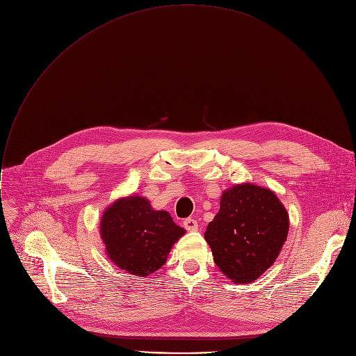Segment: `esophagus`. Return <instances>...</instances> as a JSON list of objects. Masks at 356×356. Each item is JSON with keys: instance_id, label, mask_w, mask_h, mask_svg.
<instances>
[{"instance_id": "esophagus-1", "label": "esophagus", "mask_w": 356, "mask_h": 356, "mask_svg": "<svg viewBox=\"0 0 356 356\" xmlns=\"http://www.w3.org/2000/svg\"><path fill=\"white\" fill-rule=\"evenodd\" d=\"M183 227H184L187 231H197L198 224H197V221L193 220V218H186V220L183 221Z\"/></svg>"}]
</instances>
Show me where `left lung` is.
Here are the masks:
<instances>
[{
	"label": "left lung",
	"mask_w": 356,
	"mask_h": 356,
	"mask_svg": "<svg viewBox=\"0 0 356 356\" xmlns=\"http://www.w3.org/2000/svg\"><path fill=\"white\" fill-rule=\"evenodd\" d=\"M287 232L289 214L277 195L242 183L222 193L204 238L220 270L234 283H249L275 264Z\"/></svg>",
	"instance_id": "1"
}]
</instances>
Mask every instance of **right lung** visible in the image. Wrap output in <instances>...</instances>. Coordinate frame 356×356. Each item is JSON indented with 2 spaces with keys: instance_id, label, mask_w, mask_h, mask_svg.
<instances>
[{
  "instance_id": "obj_1",
  "label": "right lung",
  "mask_w": 356,
  "mask_h": 356,
  "mask_svg": "<svg viewBox=\"0 0 356 356\" xmlns=\"http://www.w3.org/2000/svg\"><path fill=\"white\" fill-rule=\"evenodd\" d=\"M184 232L168 211L154 210L140 195L118 198L104 211L99 224L108 259L139 277L161 269Z\"/></svg>"
}]
</instances>
